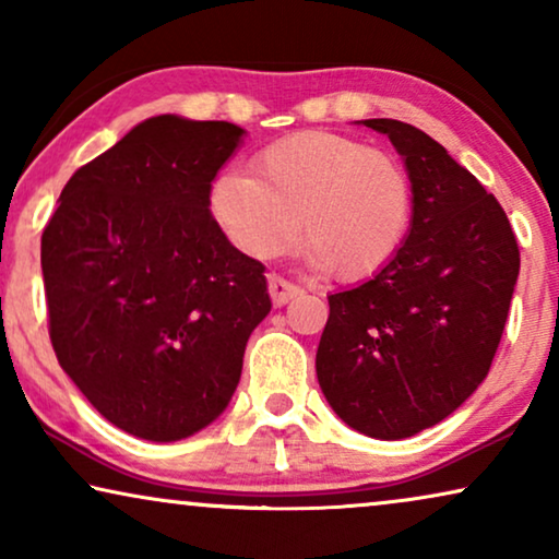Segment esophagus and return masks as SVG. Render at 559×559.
Wrapping results in <instances>:
<instances>
[{
	"mask_svg": "<svg viewBox=\"0 0 559 559\" xmlns=\"http://www.w3.org/2000/svg\"><path fill=\"white\" fill-rule=\"evenodd\" d=\"M302 289L293 285V282H287L285 277H277V274H272L270 277V295H272V302L277 305V308H282V305L293 300V297L300 295Z\"/></svg>",
	"mask_w": 559,
	"mask_h": 559,
	"instance_id": "esophagus-1",
	"label": "esophagus"
}]
</instances>
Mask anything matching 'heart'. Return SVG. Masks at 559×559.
<instances>
[{
	"label": "heart",
	"instance_id": "b5f03b06",
	"mask_svg": "<svg viewBox=\"0 0 559 559\" xmlns=\"http://www.w3.org/2000/svg\"><path fill=\"white\" fill-rule=\"evenodd\" d=\"M209 211L251 259L287 254L302 236L316 266L341 280L379 274L412 224V182L392 152L331 132H297L254 157V175L224 170Z\"/></svg>",
	"mask_w": 559,
	"mask_h": 559
}]
</instances>
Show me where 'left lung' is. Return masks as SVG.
<instances>
[{
    "instance_id": "left-lung-1",
    "label": "left lung",
    "mask_w": 559,
    "mask_h": 559,
    "mask_svg": "<svg viewBox=\"0 0 559 559\" xmlns=\"http://www.w3.org/2000/svg\"><path fill=\"white\" fill-rule=\"evenodd\" d=\"M404 157L412 224L369 282L328 297L316 371L335 415L379 440L438 425L486 379L519 277L516 236L486 188L423 129L366 119Z\"/></svg>"
}]
</instances>
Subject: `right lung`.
Segmentation results:
<instances>
[{
	"mask_svg": "<svg viewBox=\"0 0 559 559\" xmlns=\"http://www.w3.org/2000/svg\"><path fill=\"white\" fill-rule=\"evenodd\" d=\"M241 134L175 114L142 121L73 173L43 231L58 364L111 425L142 440L211 425L272 310L264 264L209 211L211 182Z\"/></svg>",
	"mask_w": 559,
	"mask_h": 559,
	"instance_id": "obj_1",
	"label": "right lung"
}]
</instances>
